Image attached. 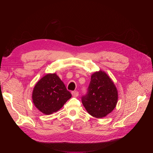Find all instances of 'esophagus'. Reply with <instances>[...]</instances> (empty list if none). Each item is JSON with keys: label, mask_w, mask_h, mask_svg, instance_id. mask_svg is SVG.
<instances>
[{"label": "esophagus", "mask_w": 153, "mask_h": 153, "mask_svg": "<svg viewBox=\"0 0 153 153\" xmlns=\"http://www.w3.org/2000/svg\"><path fill=\"white\" fill-rule=\"evenodd\" d=\"M71 94L73 97H76L78 96V92L77 91H74L71 92Z\"/></svg>", "instance_id": "esophagus-1"}]
</instances>
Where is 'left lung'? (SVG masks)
<instances>
[{
    "label": "left lung",
    "mask_w": 153,
    "mask_h": 153,
    "mask_svg": "<svg viewBox=\"0 0 153 153\" xmlns=\"http://www.w3.org/2000/svg\"><path fill=\"white\" fill-rule=\"evenodd\" d=\"M117 90L112 80L103 72L93 73L87 94L82 97V102L87 112L96 118L110 114L116 106Z\"/></svg>",
    "instance_id": "left-lung-1"
}]
</instances>
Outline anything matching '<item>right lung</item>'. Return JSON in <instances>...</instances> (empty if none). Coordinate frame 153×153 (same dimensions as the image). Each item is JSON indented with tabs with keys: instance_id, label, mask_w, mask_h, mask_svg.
Returning a JSON list of instances; mask_svg holds the SVG:
<instances>
[{
	"instance_id": "right-lung-1",
	"label": "right lung",
	"mask_w": 153,
	"mask_h": 153,
	"mask_svg": "<svg viewBox=\"0 0 153 153\" xmlns=\"http://www.w3.org/2000/svg\"><path fill=\"white\" fill-rule=\"evenodd\" d=\"M71 94L55 73L47 74L36 84L32 101L41 112L50 115L61 108Z\"/></svg>"
}]
</instances>
